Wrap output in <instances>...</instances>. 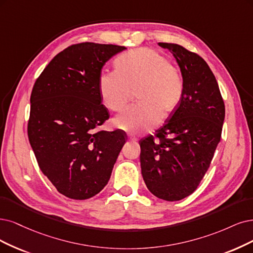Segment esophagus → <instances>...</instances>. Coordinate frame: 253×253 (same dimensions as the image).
<instances>
[{
    "label": "esophagus",
    "instance_id": "34e87169",
    "mask_svg": "<svg viewBox=\"0 0 253 253\" xmlns=\"http://www.w3.org/2000/svg\"><path fill=\"white\" fill-rule=\"evenodd\" d=\"M128 138H129V141H133V142L137 141V138L134 135H131V134H128Z\"/></svg>",
    "mask_w": 253,
    "mask_h": 253
}]
</instances>
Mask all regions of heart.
Masks as SVG:
<instances>
[{
  "instance_id": "b5f03b06",
  "label": "heart",
  "mask_w": 253,
  "mask_h": 253,
  "mask_svg": "<svg viewBox=\"0 0 253 253\" xmlns=\"http://www.w3.org/2000/svg\"><path fill=\"white\" fill-rule=\"evenodd\" d=\"M117 72L103 73L99 78L100 96L112 111L123 109L136 88V104L128 107L115 121L118 128L141 133L160 124L178 107L183 95L179 69L166 56L150 48H138L120 56Z\"/></svg>"
}]
</instances>
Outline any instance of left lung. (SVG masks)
Instances as JSON below:
<instances>
[{"instance_id": "left-lung-1", "label": "left lung", "mask_w": 253, "mask_h": 253, "mask_svg": "<svg viewBox=\"0 0 253 253\" xmlns=\"http://www.w3.org/2000/svg\"><path fill=\"white\" fill-rule=\"evenodd\" d=\"M178 63L183 95L155 135L139 141L141 168L157 198L178 201L196 191L221 139L225 106L216 77L198 54L176 43L158 42Z\"/></svg>"}]
</instances>
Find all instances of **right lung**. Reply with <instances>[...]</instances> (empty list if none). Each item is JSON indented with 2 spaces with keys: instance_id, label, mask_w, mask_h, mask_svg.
Wrapping results in <instances>:
<instances>
[{
  "instance_id": "1",
  "label": "right lung",
  "mask_w": 253,
  "mask_h": 253,
  "mask_svg": "<svg viewBox=\"0 0 253 253\" xmlns=\"http://www.w3.org/2000/svg\"><path fill=\"white\" fill-rule=\"evenodd\" d=\"M125 49L72 44L55 56L34 83L28 137L40 169L68 198L84 200L101 192L126 143L118 130L97 131L109 119L99 91L102 68Z\"/></svg>"
}]
</instances>
